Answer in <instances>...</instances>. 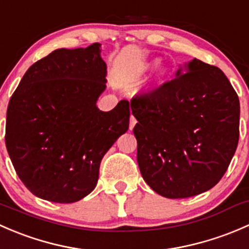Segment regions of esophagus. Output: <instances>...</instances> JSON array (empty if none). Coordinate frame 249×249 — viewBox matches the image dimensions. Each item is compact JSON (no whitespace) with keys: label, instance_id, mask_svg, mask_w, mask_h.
<instances>
[{"label":"esophagus","instance_id":"34e87169","mask_svg":"<svg viewBox=\"0 0 249 249\" xmlns=\"http://www.w3.org/2000/svg\"><path fill=\"white\" fill-rule=\"evenodd\" d=\"M135 125H136V119H135V117H134V115H131V117H130V125H129L130 130H132V129H134V126H135Z\"/></svg>","mask_w":249,"mask_h":249}]
</instances>
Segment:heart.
Returning a JSON list of instances; mask_svg holds the SVG:
<instances>
[{
	"instance_id": "1",
	"label": "heart",
	"mask_w": 249,
	"mask_h": 249,
	"mask_svg": "<svg viewBox=\"0 0 249 249\" xmlns=\"http://www.w3.org/2000/svg\"><path fill=\"white\" fill-rule=\"evenodd\" d=\"M155 62V60L153 61H148V62H143L142 65H140L136 70H134L132 72H130L129 76H135V74L140 73V72L145 71L147 69H149L153 64ZM170 76V70L169 67L164 66V65H158V67L155 69L154 73L152 74V77L149 79L145 80L142 85L139 88V91L142 92V94H149L152 92L153 90L158 89L159 87H161L167 79H169Z\"/></svg>"
}]
</instances>
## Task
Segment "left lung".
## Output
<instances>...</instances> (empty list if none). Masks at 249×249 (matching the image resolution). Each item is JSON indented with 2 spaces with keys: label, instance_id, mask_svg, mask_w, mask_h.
I'll return each instance as SVG.
<instances>
[{
  "label": "left lung",
  "instance_id": "8db88e82",
  "mask_svg": "<svg viewBox=\"0 0 249 249\" xmlns=\"http://www.w3.org/2000/svg\"><path fill=\"white\" fill-rule=\"evenodd\" d=\"M137 162L159 195L184 199L224 176L240 136V101L222 70L193 59L176 78L136 96Z\"/></svg>",
  "mask_w": 249,
  "mask_h": 249
}]
</instances>
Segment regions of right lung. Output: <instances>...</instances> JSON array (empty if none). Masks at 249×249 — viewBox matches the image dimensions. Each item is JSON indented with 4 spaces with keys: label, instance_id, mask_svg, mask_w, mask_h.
<instances>
[{
    "label": "right lung",
    "instance_id": "1",
    "mask_svg": "<svg viewBox=\"0 0 249 249\" xmlns=\"http://www.w3.org/2000/svg\"><path fill=\"white\" fill-rule=\"evenodd\" d=\"M101 44L56 49L35 62L9 100L6 147L17 175L37 197L57 203L95 189L104 155L129 129V102L109 112Z\"/></svg>",
    "mask_w": 249,
    "mask_h": 249
}]
</instances>
